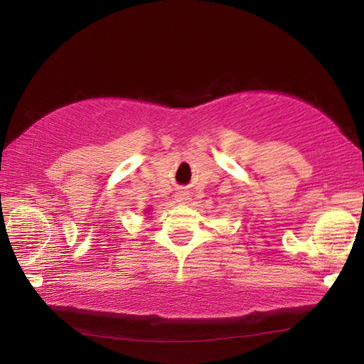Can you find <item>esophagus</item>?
Returning a JSON list of instances; mask_svg holds the SVG:
<instances>
[{
	"label": "esophagus",
	"mask_w": 364,
	"mask_h": 364,
	"mask_svg": "<svg viewBox=\"0 0 364 364\" xmlns=\"http://www.w3.org/2000/svg\"><path fill=\"white\" fill-rule=\"evenodd\" d=\"M189 194L188 192H184V191H180V192H176V200L178 202H181V203H188L189 202Z\"/></svg>",
	"instance_id": "1"
}]
</instances>
